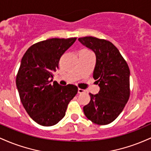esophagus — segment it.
<instances>
[{"label": "esophagus", "mask_w": 151, "mask_h": 151, "mask_svg": "<svg viewBox=\"0 0 151 151\" xmlns=\"http://www.w3.org/2000/svg\"><path fill=\"white\" fill-rule=\"evenodd\" d=\"M85 92V90H84V89H78V93H84Z\"/></svg>", "instance_id": "esophagus-1"}]
</instances>
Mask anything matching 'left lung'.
<instances>
[{
  "label": "left lung",
  "instance_id": "obj_1",
  "mask_svg": "<svg viewBox=\"0 0 151 151\" xmlns=\"http://www.w3.org/2000/svg\"><path fill=\"white\" fill-rule=\"evenodd\" d=\"M78 40L96 55L93 77L100 90L89 93L90 102L83 110L86 117L99 125H106L121 113L130 96V70L120 52L109 41L93 37Z\"/></svg>",
  "mask_w": 151,
  "mask_h": 151
}]
</instances>
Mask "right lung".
I'll return each instance as SVG.
<instances>
[{"label":"right lung","instance_id":"right-lung-1","mask_svg":"<svg viewBox=\"0 0 151 151\" xmlns=\"http://www.w3.org/2000/svg\"><path fill=\"white\" fill-rule=\"evenodd\" d=\"M52 38L35 43L22 57L16 86L24 108L32 120L43 126L57 124L65 116L67 106L77 93L73 84L52 81L60 58L76 41Z\"/></svg>","mask_w":151,"mask_h":151}]
</instances>
